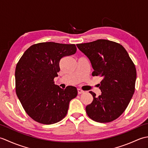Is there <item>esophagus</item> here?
Listing matches in <instances>:
<instances>
[{
    "label": "esophagus",
    "instance_id": "1",
    "mask_svg": "<svg viewBox=\"0 0 148 148\" xmlns=\"http://www.w3.org/2000/svg\"><path fill=\"white\" fill-rule=\"evenodd\" d=\"M77 93H78V94H81V93H84V91H83V90H82L81 89L77 88Z\"/></svg>",
    "mask_w": 148,
    "mask_h": 148
}]
</instances>
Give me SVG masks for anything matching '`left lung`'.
I'll return each mask as SVG.
<instances>
[{
	"label": "left lung",
	"instance_id": "obj_1",
	"mask_svg": "<svg viewBox=\"0 0 148 148\" xmlns=\"http://www.w3.org/2000/svg\"><path fill=\"white\" fill-rule=\"evenodd\" d=\"M92 64L93 76H100L101 95L90 91L93 97L86 107L88 116L99 123L112 121L120 116L135 92L136 69L128 53L120 44L106 39L77 44Z\"/></svg>",
	"mask_w": 148,
	"mask_h": 148
}]
</instances>
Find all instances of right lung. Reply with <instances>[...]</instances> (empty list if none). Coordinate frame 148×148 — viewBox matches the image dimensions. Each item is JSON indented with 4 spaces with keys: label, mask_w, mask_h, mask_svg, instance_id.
I'll use <instances>...</instances> for the list:
<instances>
[{
    "label": "right lung",
    "mask_w": 148,
    "mask_h": 148,
    "mask_svg": "<svg viewBox=\"0 0 148 148\" xmlns=\"http://www.w3.org/2000/svg\"><path fill=\"white\" fill-rule=\"evenodd\" d=\"M75 45L40 42L28 48L16 67V93L25 111L34 120L50 125L61 121L69 102L77 95L75 86L65 90L55 84L59 62L76 53Z\"/></svg>",
    "instance_id": "1"
}]
</instances>
